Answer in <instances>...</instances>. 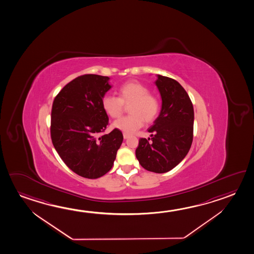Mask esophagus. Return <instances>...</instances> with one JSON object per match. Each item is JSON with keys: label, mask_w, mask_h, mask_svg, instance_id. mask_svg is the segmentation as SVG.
I'll return each mask as SVG.
<instances>
[{"label": "esophagus", "mask_w": 254, "mask_h": 254, "mask_svg": "<svg viewBox=\"0 0 254 254\" xmlns=\"http://www.w3.org/2000/svg\"><path fill=\"white\" fill-rule=\"evenodd\" d=\"M124 138H125V139H127V138H129V134L124 133Z\"/></svg>", "instance_id": "1"}]
</instances>
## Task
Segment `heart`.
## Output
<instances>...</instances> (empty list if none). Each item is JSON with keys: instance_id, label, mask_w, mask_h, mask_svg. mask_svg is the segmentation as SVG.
<instances>
[{"instance_id": "heart-1", "label": "heart", "mask_w": 254, "mask_h": 254, "mask_svg": "<svg viewBox=\"0 0 254 254\" xmlns=\"http://www.w3.org/2000/svg\"><path fill=\"white\" fill-rule=\"evenodd\" d=\"M118 97L104 96L101 105L104 111L111 118H118L125 111V106L129 107L130 115L116 121L113 126L125 133H133L141 128L144 122L152 123L159 112V100L140 82H128L118 90Z\"/></svg>"}]
</instances>
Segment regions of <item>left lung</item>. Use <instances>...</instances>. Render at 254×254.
<instances>
[{
    "instance_id": "obj_1",
    "label": "left lung",
    "mask_w": 254,
    "mask_h": 254,
    "mask_svg": "<svg viewBox=\"0 0 254 254\" xmlns=\"http://www.w3.org/2000/svg\"><path fill=\"white\" fill-rule=\"evenodd\" d=\"M162 98L159 116L148 129L150 138H139L136 157L142 167L164 173L185 158L193 141V108L190 96L176 80L157 75Z\"/></svg>"
}]
</instances>
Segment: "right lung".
Here are the masks:
<instances>
[{
	"instance_id": "add662e5",
	"label": "right lung",
	"mask_w": 254,
	"mask_h": 254,
	"mask_svg": "<svg viewBox=\"0 0 254 254\" xmlns=\"http://www.w3.org/2000/svg\"><path fill=\"white\" fill-rule=\"evenodd\" d=\"M108 76L84 74L68 82L52 104V144L79 176L98 179L113 167L124 136L119 129L100 135L108 125L101 100L111 89Z\"/></svg>"
}]
</instances>
